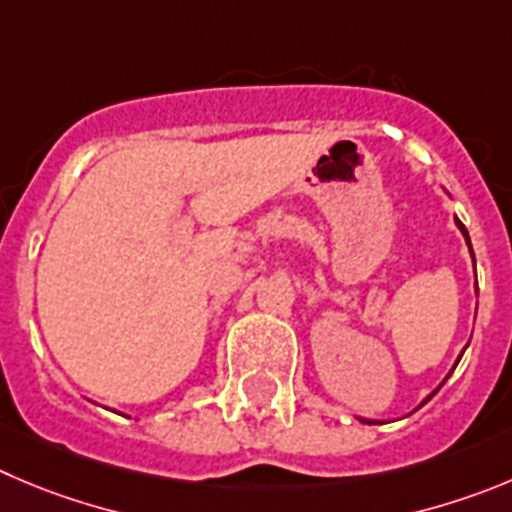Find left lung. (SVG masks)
<instances>
[{
  "label": "left lung",
  "instance_id": "left-lung-1",
  "mask_svg": "<svg viewBox=\"0 0 512 512\" xmlns=\"http://www.w3.org/2000/svg\"><path fill=\"white\" fill-rule=\"evenodd\" d=\"M444 191H447V189H444ZM447 197H450V194H447ZM455 224H457V229H460V232H462V237H465V242H467V250H470V257H472V265H475V252H472V245H470V234H467L465 224H462V222H460V219H457V217H455ZM475 290H477V280H475ZM467 346H470V343H467ZM467 346H465V348H467ZM465 348H462V353H465ZM462 353H460V356H457V361H455V366H452V369H450V374H447V376H444V379H442V384H444V381H447V379H450V376H452V371H455V369H457V364H460V358H462ZM442 384H439V386H437V389H434V391H432V394H429V396H427V399H422V404H427V401H429V399H432V396H434V394H437V391H439V389H442ZM422 404H419V407H422ZM419 407H417V409H419ZM361 422H364V424H379V422H374V419H361Z\"/></svg>",
  "mask_w": 512,
  "mask_h": 512
}]
</instances>
